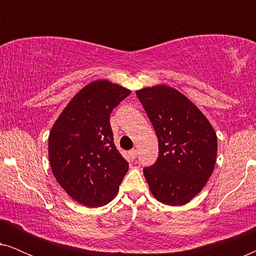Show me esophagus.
I'll use <instances>...</instances> for the list:
<instances>
[{
	"mask_svg": "<svg viewBox=\"0 0 256 256\" xmlns=\"http://www.w3.org/2000/svg\"><path fill=\"white\" fill-rule=\"evenodd\" d=\"M129 156H130L132 160H135L136 157H138V150H136V149H132L130 152H129Z\"/></svg>",
	"mask_w": 256,
	"mask_h": 256,
	"instance_id": "obj_1",
	"label": "esophagus"
}]
</instances>
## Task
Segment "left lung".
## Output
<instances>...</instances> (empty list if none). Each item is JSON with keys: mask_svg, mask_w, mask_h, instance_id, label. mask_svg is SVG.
Listing matches in <instances>:
<instances>
[{"mask_svg": "<svg viewBox=\"0 0 256 256\" xmlns=\"http://www.w3.org/2000/svg\"><path fill=\"white\" fill-rule=\"evenodd\" d=\"M158 138V157L143 174L157 200L184 205L214 169L216 135L204 114L180 92L158 85L136 90Z\"/></svg>", "mask_w": 256, "mask_h": 256, "instance_id": "8db88e82", "label": "left lung"}]
</instances>
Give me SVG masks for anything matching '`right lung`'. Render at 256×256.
<instances>
[{
  "label": "right lung",
  "instance_id": "add662e5",
  "mask_svg": "<svg viewBox=\"0 0 256 256\" xmlns=\"http://www.w3.org/2000/svg\"><path fill=\"white\" fill-rule=\"evenodd\" d=\"M129 94L107 80L90 82L62 110L48 136L56 180L70 197L88 208L110 202L128 171L114 144L110 118Z\"/></svg>",
  "mask_w": 256,
  "mask_h": 256
}]
</instances>
